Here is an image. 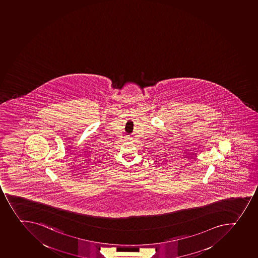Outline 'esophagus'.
Wrapping results in <instances>:
<instances>
[{"mask_svg":"<svg viewBox=\"0 0 258 258\" xmlns=\"http://www.w3.org/2000/svg\"><path fill=\"white\" fill-rule=\"evenodd\" d=\"M125 139H126V140H131V138H130V137H126V138H125Z\"/></svg>","mask_w":258,"mask_h":258,"instance_id":"esophagus-1","label":"esophagus"}]
</instances>
